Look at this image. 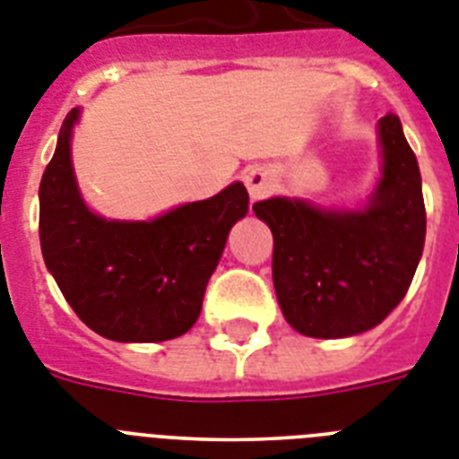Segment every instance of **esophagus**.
<instances>
[{
	"label": "esophagus",
	"instance_id": "obj_1",
	"mask_svg": "<svg viewBox=\"0 0 459 459\" xmlns=\"http://www.w3.org/2000/svg\"><path fill=\"white\" fill-rule=\"evenodd\" d=\"M245 186L252 200H262L275 191V177L266 167H249L245 171Z\"/></svg>",
	"mask_w": 459,
	"mask_h": 459
}]
</instances>
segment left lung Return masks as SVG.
Here are the masks:
<instances>
[{
	"label": "left lung",
	"mask_w": 459,
	"mask_h": 459,
	"mask_svg": "<svg viewBox=\"0 0 459 459\" xmlns=\"http://www.w3.org/2000/svg\"><path fill=\"white\" fill-rule=\"evenodd\" d=\"M379 145L382 178L363 210H323L290 197L252 207L273 233L282 316L307 337L372 330L411 288L427 233L422 177L396 115L379 120Z\"/></svg>",
	"instance_id": "obj_1"
}]
</instances>
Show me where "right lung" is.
<instances>
[{"mask_svg":"<svg viewBox=\"0 0 459 459\" xmlns=\"http://www.w3.org/2000/svg\"><path fill=\"white\" fill-rule=\"evenodd\" d=\"M77 117L74 108L63 120L39 184L44 264L74 314L100 337H181L200 316L229 230L247 214V188L238 181L151 221H108L84 204L74 181L70 136Z\"/></svg>","mask_w":459,"mask_h":459,"instance_id":"right-lung-1","label":"right lung"}]
</instances>
